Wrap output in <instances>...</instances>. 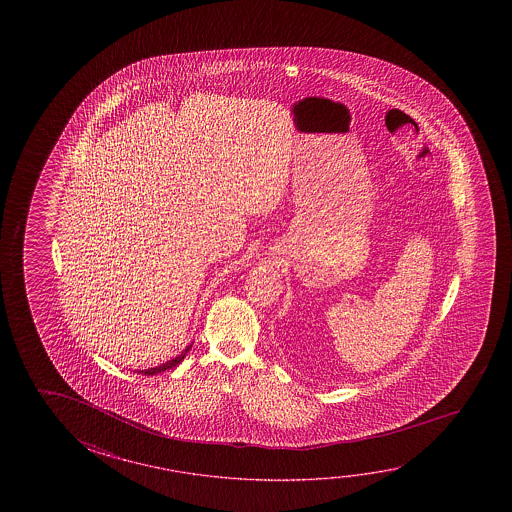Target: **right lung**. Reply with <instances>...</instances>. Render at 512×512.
Masks as SVG:
<instances>
[{
	"instance_id": "obj_1",
	"label": "right lung",
	"mask_w": 512,
	"mask_h": 512,
	"mask_svg": "<svg viewBox=\"0 0 512 512\" xmlns=\"http://www.w3.org/2000/svg\"><path fill=\"white\" fill-rule=\"evenodd\" d=\"M191 346H193V344H189V346L185 348L184 352L180 353V355L175 357V359L164 362V364H160V366H155V368H148L143 369V371H137V373H143V375H148V377H150V375H157V373H162V371H166V369L175 368V366H178L180 362L184 361V357L187 355V352L191 350Z\"/></svg>"
}]
</instances>
